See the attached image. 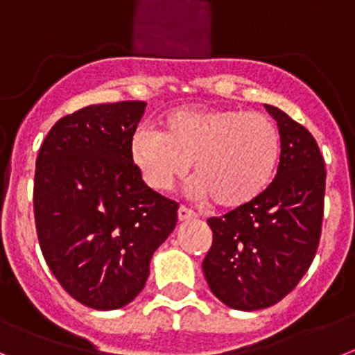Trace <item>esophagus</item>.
<instances>
[{
  "label": "esophagus",
  "instance_id": "esophagus-1",
  "mask_svg": "<svg viewBox=\"0 0 355 355\" xmlns=\"http://www.w3.org/2000/svg\"><path fill=\"white\" fill-rule=\"evenodd\" d=\"M194 217H196V214L187 209V207L178 209V221H189V219H194Z\"/></svg>",
  "mask_w": 355,
  "mask_h": 355
}]
</instances>
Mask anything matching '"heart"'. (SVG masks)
<instances>
[{
	"label": "heart",
	"mask_w": 355,
	"mask_h": 355,
	"mask_svg": "<svg viewBox=\"0 0 355 355\" xmlns=\"http://www.w3.org/2000/svg\"><path fill=\"white\" fill-rule=\"evenodd\" d=\"M162 132L138 127L130 159L150 189L164 193L191 170L194 193L226 210L265 193L281 157V134L267 114L239 107H177L162 116Z\"/></svg>",
	"instance_id": "b5f03b06"
}]
</instances>
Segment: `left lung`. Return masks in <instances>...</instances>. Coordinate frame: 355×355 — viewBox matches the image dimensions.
Instances as JSON below:
<instances>
[{
  "label": "left lung",
  "mask_w": 355,
  "mask_h": 355,
  "mask_svg": "<svg viewBox=\"0 0 355 355\" xmlns=\"http://www.w3.org/2000/svg\"><path fill=\"white\" fill-rule=\"evenodd\" d=\"M281 157L269 187L253 203L210 217L212 245L203 274L228 308L257 311L288 295L309 269L322 233L325 164L309 130L279 107Z\"/></svg>",
  "instance_id": "left-lung-1"
}]
</instances>
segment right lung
I'll return each instance as SVG.
<instances>
[{
  "label": "right lung",
  "mask_w": 355,
  "mask_h": 355,
  "mask_svg": "<svg viewBox=\"0 0 355 355\" xmlns=\"http://www.w3.org/2000/svg\"><path fill=\"white\" fill-rule=\"evenodd\" d=\"M146 102L86 106L44 139L33 207L51 272L76 301L110 311L132 302L150 260L177 226L178 203L143 182L129 143Z\"/></svg>",
  "instance_id": "1"
}]
</instances>
